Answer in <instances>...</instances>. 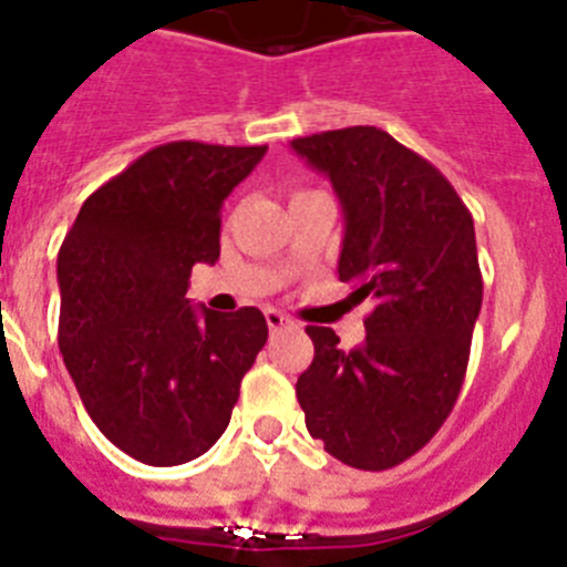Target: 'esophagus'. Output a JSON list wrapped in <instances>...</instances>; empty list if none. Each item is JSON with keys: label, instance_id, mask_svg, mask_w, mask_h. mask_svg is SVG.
Masks as SVG:
<instances>
[{"label": "esophagus", "instance_id": "34e87169", "mask_svg": "<svg viewBox=\"0 0 567 567\" xmlns=\"http://www.w3.org/2000/svg\"><path fill=\"white\" fill-rule=\"evenodd\" d=\"M266 323H269V330L278 332V330H284V327H289V323H292V318H287L284 312H278V309H266Z\"/></svg>", "mask_w": 567, "mask_h": 567}]
</instances>
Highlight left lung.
Segmentation results:
<instances>
[{
    "instance_id": "8db88e82",
    "label": "left lung",
    "mask_w": 567,
    "mask_h": 567,
    "mask_svg": "<svg viewBox=\"0 0 567 567\" xmlns=\"http://www.w3.org/2000/svg\"><path fill=\"white\" fill-rule=\"evenodd\" d=\"M343 209L338 278L370 298L367 338L343 350L307 327L295 393L312 439L358 471H390L439 433L462 393L482 309L473 215L439 168L375 125L292 140Z\"/></svg>"
}]
</instances>
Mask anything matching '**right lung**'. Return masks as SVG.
Segmentation results:
<instances>
[{"mask_svg":"<svg viewBox=\"0 0 567 567\" xmlns=\"http://www.w3.org/2000/svg\"><path fill=\"white\" fill-rule=\"evenodd\" d=\"M266 145H157L82 203L56 258L60 352L114 447L154 467L224 435L264 350L260 309L188 303L195 264L220 258V209Z\"/></svg>","mask_w":567,"mask_h":567,"instance_id":"1","label":"right lung"}]
</instances>
